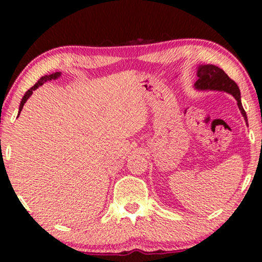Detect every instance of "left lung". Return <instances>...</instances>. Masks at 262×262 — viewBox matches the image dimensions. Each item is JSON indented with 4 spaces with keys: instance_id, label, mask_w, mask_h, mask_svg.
Instances as JSON below:
<instances>
[{
    "instance_id": "8db88e82",
    "label": "left lung",
    "mask_w": 262,
    "mask_h": 262,
    "mask_svg": "<svg viewBox=\"0 0 262 262\" xmlns=\"http://www.w3.org/2000/svg\"><path fill=\"white\" fill-rule=\"evenodd\" d=\"M199 79L195 82V88L199 91H217L225 92L232 95L237 100V104L247 124V116L240 101V91L237 83L229 75L215 65H200L197 68Z\"/></svg>"
}]
</instances>
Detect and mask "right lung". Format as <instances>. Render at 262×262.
<instances>
[{"label": "right lung", "instance_id": "1", "mask_svg": "<svg viewBox=\"0 0 262 262\" xmlns=\"http://www.w3.org/2000/svg\"><path fill=\"white\" fill-rule=\"evenodd\" d=\"M61 75V73L60 72H55V73H53V74H50V75H45V76H41V78L38 80V82L33 85V87H31L29 89V91L24 94V96H23V98H22V101H20V104H19V111H18V116H19V114H20V111H22V109H23V106H24V103L28 101V98L32 95V93H33V91H36V89L39 87V85H41L42 83H45L46 81H51V80H55V79H58L59 76Z\"/></svg>", "mask_w": 262, "mask_h": 262}]
</instances>
